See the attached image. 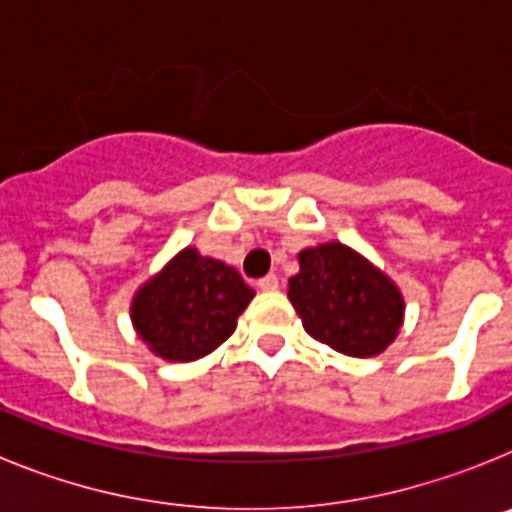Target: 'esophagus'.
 Masks as SVG:
<instances>
[{"mask_svg":"<svg viewBox=\"0 0 512 512\" xmlns=\"http://www.w3.org/2000/svg\"><path fill=\"white\" fill-rule=\"evenodd\" d=\"M259 289H264V292H274V289H279L277 274H266L264 279H259Z\"/></svg>","mask_w":512,"mask_h":512,"instance_id":"34e87169","label":"esophagus"}]
</instances>
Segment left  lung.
Here are the masks:
<instances>
[{
  "mask_svg": "<svg viewBox=\"0 0 512 512\" xmlns=\"http://www.w3.org/2000/svg\"><path fill=\"white\" fill-rule=\"evenodd\" d=\"M287 297L315 341L354 359L395 343L405 323V297L379 266L341 241L302 248Z\"/></svg>",
  "mask_w": 512,
  "mask_h": 512,
  "instance_id": "obj_1",
  "label": "left lung"
}]
</instances>
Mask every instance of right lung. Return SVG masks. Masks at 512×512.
<instances>
[{
    "instance_id": "obj_1",
    "label": "right lung",
    "mask_w": 512,
    "mask_h": 512,
    "mask_svg": "<svg viewBox=\"0 0 512 512\" xmlns=\"http://www.w3.org/2000/svg\"><path fill=\"white\" fill-rule=\"evenodd\" d=\"M253 295L233 266L187 246L135 289L130 320L151 354L189 364L233 336Z\"/></svg>"
}]
</instances>
